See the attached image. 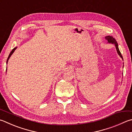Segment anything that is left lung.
I'll return each instance as SVG.
<instances>
[{"mask_svg":"<svg viewBox=\"0 0 132 132\" xmlns=\"http://www.w3.org/2000/svg\"><path fill=\"white\" fill-rule=\"evenodd\" d=\"M105 38H106V39L107 40L108 43H111V44H113L115 45V47H116V48L117 53H118V54L119 55V56H120L121 58L123 59V57H122V56L121 52H120V51H119V50L118 43H117L116 39H115L114 38H113V37L110 36H107L105 37Z\"/></svg>","mask_w":132,"mask_h":132,"instance_id":"obj_1","label":"left lung"}]
</instances>
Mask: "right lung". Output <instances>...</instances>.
Instances as JSON below:
<instances>
[{"instance_id":"right-lung-1","label":"right lung","mask_w":132,"mask_h":132,"mask_svg":"<svg viewBox=\"0 0 132 132\" xmlns=\"http://www.w3.org/2000/svg\"><path fill=\"white\" fill-rule=\"evenodd\" d=\"M16 48H17V47H15V48H13V50H12V51H11V52H10V54H9V57H8V58H7V62H6V63H7V62H8V61H9V58H10V56H11V55L12 54H13V52H14V51H15V50L16 49ZM6 70H7V69H6Z\"/></svg>"}]
</instances>
